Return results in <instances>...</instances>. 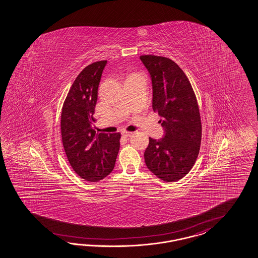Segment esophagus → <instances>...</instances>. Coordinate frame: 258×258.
Wrapping results in <instances>:
<instances>
[{
	"label": "esophagus",
	"instance_id": "1",
	"mask_svg": "<svg viewBox=\"0 0 258 258\" xmlns=\"http://www.w3.org/2000/svg\"><path fill=\"white\" fill-rule=\"evenodd\" d=\"M122 135L124 136V137H130V136H132L133 135V133H130V132H122Z\"/></svg>",
	"mask_w": 258,
	"mask_h": 258
}]
</instances>
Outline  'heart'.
I'll return each mask as SVG.
<instances>
[{
	"label": "heart",
	"mask_w": 258,
	"mask_h": 258,
	"mask_svg": "<svg viewBox=\"0 0 258 258\" xmlns=\"http://www.w3.org/2000/svg\"><path fill=\"white\" fill-rule=\"evenodd\" d=\"M136 77H143L141 76L140 74H137V73H131V74H128L127 76H126V79H125V81H128V80H132L133 78H136Z\"/></svg>",
	"instance_id": "1"
}]
</instances>
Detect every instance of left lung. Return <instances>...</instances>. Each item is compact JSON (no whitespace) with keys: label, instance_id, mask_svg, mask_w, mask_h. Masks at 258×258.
Segmentation results:
<instances>
[{"label":"left lung","instance_id":"8db88e82","mask_svg":"<svg viewBox=\"0 0 258 258\" xmlns=\"http://www.w3.org/2000/svg\"><path fill=\"white\" fill-rule=\"evenodd\" d=\"M141 61L152 83V108L161 116L164 135L149 138L145 151L147 168L161 180L176 181L190 171L198 157L202 125L195 92L173 60L143 55Z\"/></svg>","mask_w":258,"mask_h":258}]
</instances>
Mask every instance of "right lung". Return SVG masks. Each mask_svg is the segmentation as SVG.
<instances>
[{"mask_svg": "<svg viewBox=\"0 0 258 258\" xmlns=\"http://www.w3.org/2000/svg\"><path fill=\"white\" fill-rule=\"evenodd\" d=\"M107 61L87 66L76 78L63 103L61 133L71 167L90 182L103 179L114 168L121 134L92 128L98 88Z\"/></svg>", "mask_w": 258, "mask_h": 258, "instance_id": "right-lung-1", "label": "right lung"}]
</instances>
